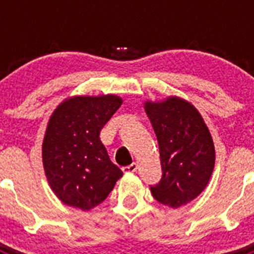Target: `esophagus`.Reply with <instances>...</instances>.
<instances>
[{
  "mask_svg": "<svg viewBox=\"0 0 254 254\" xmlns=\"http://www.w3.org/2000/svg\"><path fill=\"white\" fill-rule=\"evenodd\" d=\"M122 169L125 173H133L137 170V164L132 163V164H129V165H127V167H123Z\"/></svg>",
  "mask_w": 254,
  "mask_h": 254,
  "instance_id": "esophagus-1",
  "label": "esophagus"
}]
</instances>
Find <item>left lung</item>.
<instances>
[{
	"mask_svg": "<svg viewBox=\"0 0 254 254\" xmlns=\"http://www.w3.org/2000/svg\"><path fill=\"white\" fill-rule=\"evenodd\" d=\"M145 111L158 138L163 172L150 190L158 202L177 208L207 186L215 165L214 142L201 114L185 100L173 96L146 102Z\"/></svg>",
	"mask_w": 254,
	"mask_h": 254,
	"instance_id": "1",
	"label": "left lung"
}]
</instances>
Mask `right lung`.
<instances>
[{"label":"right lung","instance_id":"obj_1","mask_svg":"<svg viewBox=\"0 0 254 254\" xmlns=\"http://www.w3.org/2000/svg\"><path fill=\"white\" fill-rule=\"evenodd\" d=\"M122 99L75 96L52 114L43 141L48 183L64 203L87 211L102 203L123 176L109 159L100 131Z\"/></svg>","mask_w":254,"mask_h":254}]
</instances>
